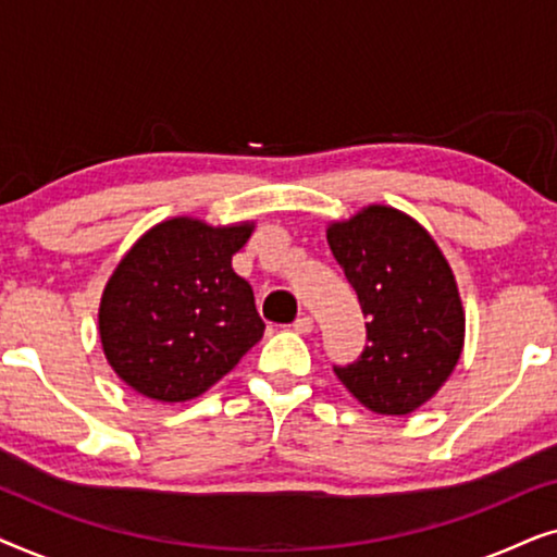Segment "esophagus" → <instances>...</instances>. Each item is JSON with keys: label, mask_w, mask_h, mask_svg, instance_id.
I'll return each instance as SVG.
<instances>
[{"label": "esophagus", "mask_w": 557, "mask_h": 557, "mask_svg": "<svg viewBox=\"0 0 557 557\" xmlns=\"http://www.w3.org/2000/svg\"><path fill=\"white\" fill-rule=\"evenodd\" d=\"M292 326H294V332H299V334H309L311 330H314V319L307 317V314H301L299 319H296V322H294Z\"/></svg>", "instance_id": "esophagus-1"}]
</instances>
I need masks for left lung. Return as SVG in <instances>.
Masks as SVG:
<instances>
[{"label": "left lung", "mask_w": 557, "mask_h": 557, "mask_svg": "<svg viewBox=\"0 0 557 557\" xmlns=\"http://www.w3.org/2000/svg\"><path fill=\"white\" fill-rule=\"evenodd\" d=\"M326 240L370 319L362 355L334 372L364 408L413 413L463 347V309L444 253L416 220L385 205L334 223Z\"/></svg>", "instance_id": "obj_1"}]
</instances>
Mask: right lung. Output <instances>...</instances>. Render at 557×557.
Here are the masks:
<instances>
[{
    "label": "right lung",
    "instance_id": "1",
    "mask_svg": "<svg viewBox=\"0 0 557 557\" xmlns=\"http://www.w3.org/2000/svg\"><path fill=\"white\" fill-rule=\"evenodd\" d=\"M253 225L172 218L151 227L106 284L98 330L106 360L136 393L182 403L227 375L263 337L253 288L233 253Z\"/></svg>",
    "mask_w": 557,
    "mask_h": 557
}]
</instances>
